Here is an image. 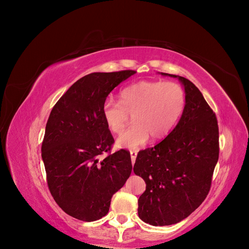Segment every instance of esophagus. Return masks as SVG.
I'll return each instance as SVG.
<instances>
[{
    "label": "esophagus",
    "mask_w": 249,
    "mask_h": 249,
    "mask_svg": "<svg viewBox=\"0 0 249 249\" xmlns=\"http://www.w3.org/2000/svg\"><path fill=\"white\" fill-rule=\"evenodd\" d=\"M131 155V160H132V164L134 165L135 161H136V157H137V152L136 150H132V152L130 153Z\"/></svg>",
    "instance_id": "obj_1"
}]
</instances>
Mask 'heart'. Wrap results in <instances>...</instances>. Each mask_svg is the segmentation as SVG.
I'll use <instances>...</instances> for the list:
<instances>
[{"instance_id":"heart-1","label":"heart","mask_w":249,"mask_h":249,"mask_svg":"<svg viewBox=\"0 0 249 249\" xmlns=\"http://www.w3.org/2000/svg\"><path fill=\"white\" fill-rule=\"evenodd\" d=\"M120 102L107 100L102 114L109 130L124 131L133 116L135 124L116 139L117 146L138 149L148 141L167 136L182 115L186 104L183 88L176 83L140 81L120 91Z\"/></svg>"}]
</instances>
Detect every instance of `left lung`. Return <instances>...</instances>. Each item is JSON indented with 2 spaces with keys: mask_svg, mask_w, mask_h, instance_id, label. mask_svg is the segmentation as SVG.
Listing matches in <instances>:
<instances>
[{
  "mask_svg": "<svg viewBox=\"0 0 249 249\" xmlns=\"http://www.w3.org/2000/svg\"><path fill=\"white\" fill-rule=\"evenodd\" d=\"M160 73L180 82L186 104L175 129L139 152L133 168L146 184L138 199L139 218L154 227L182 221L201 205L219 157L217 118L199 89L184 77Z\"/></svg>",
  "mask_w": 249,
  "mask_h": 249,
  "instance_id": "1",
  "label": "left lung"
}]
</instances>
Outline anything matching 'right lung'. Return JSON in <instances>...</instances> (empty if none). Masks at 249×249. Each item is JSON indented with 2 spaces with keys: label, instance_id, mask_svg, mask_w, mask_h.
<instances>
[{
  "label": "right lung",
  "instance_id": "add662e5",
  "mask_svg": "<svg viewBox=\"0 0 249 249\" xmlns=\"http://www.w3.org/2000/svg\"><path fill=\"white\" fill-rule=\"evenodd\" d=\"M136 71L92 72L60 97L48 119L41 146L48 186L58 206L82 221L107 215L113 194L132 172L130 153H108L114 142L102 108L109 93Z\"/></svg>",
  "mask_w": 249,
  "mask_h": 249
}]
</instances>
